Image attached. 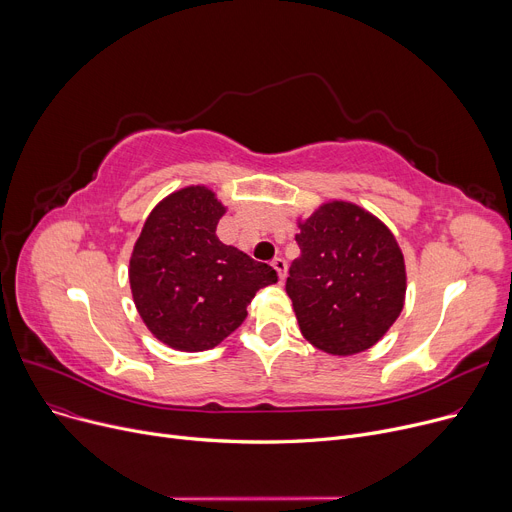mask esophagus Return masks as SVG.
<instances>
[{
  "mask_svg": "<svg viewBox=\"0 0 512 512\" xmlns=\"http://www.w3.org/2000/svg\"><path fill=\"white\" fill-rule=\"evenodd\" d=\"M273 266H275V270L279 273V279L283 281V279L287 277V262H285L283 258H275V260H273Z\"/></svg>",
  "mask_w": 512,
  "mask_h": 512,
  "instance_id": "obj_1",
  "label": "esophagus"
}]
</instances>
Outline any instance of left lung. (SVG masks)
<instances>
[{"label": "left lung", "instance_id": "1", "mask_svg": "<svg viewBox=\"0 0 512 512\" xmlns=\"http://www.w3.org/2000/svg\"><path fill=\"white\" fill-rule=\"evenodd\" d=\"M299 229L302 254L285 289L302 335L333 355L370 349L405 302V262L395 235L351 202L322 204Z\"/></svg>", "mask_w": 512, "mask_h": 512}]
</instances>
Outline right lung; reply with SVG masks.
Segmentation results:
<instances>
[{
  "instance_id": "1",
  "label": "right lung",
  "mask_w": 512,
  "mask_h": 512,
  "mask_svg": "<svg viewBox=\"0 0 512 512\" xmlns=\"http://www.w3.org/2000/svg\"><path fill=\"white\" fill-rule=\"evenodd\" d=\"M225 206L204 186L173 192L148 215L130 258L134 304L159 341L179 351L217 347L248 316L277 270L217 237Z\"/></svg>"
}]
</instances>
